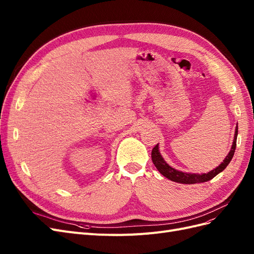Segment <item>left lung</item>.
Returning a JSON list of instances; mask_svg holds the SVG:
<instances>
[{
  "label": "left lung",
  "instance_id": "obj_1",
  "mask_svg": "<svg viewBox=\"0 0 254 254\" xmlns=\"http://www.w3.org/2000/svg\"><path fill=\"white\" fill-rule=\"evenodd\" d=\"M237 132H238V127L236 126L232 147H231V149H230V152L228 153V156L225 158L224 162H222L216 168H214L213 171L206 173V174H190V173H183V172L175 170L174 167L168 165L164 161L163 157L161 156V153L159 151V144H157L155 147L152 148L151 160H152L153 164H155V166L157 167V170L164 177H166L167 179H170L174 182H178V183H182V184H194V183H201V182L210 181L211 179L214 178L215 176L224 171L227 167V165L230 163V161L232 160V158L234 156V152H235V148H236Z\"/></svg>",
  "mask_w": 254,
  "mask_h": 254
}]
</instances>
